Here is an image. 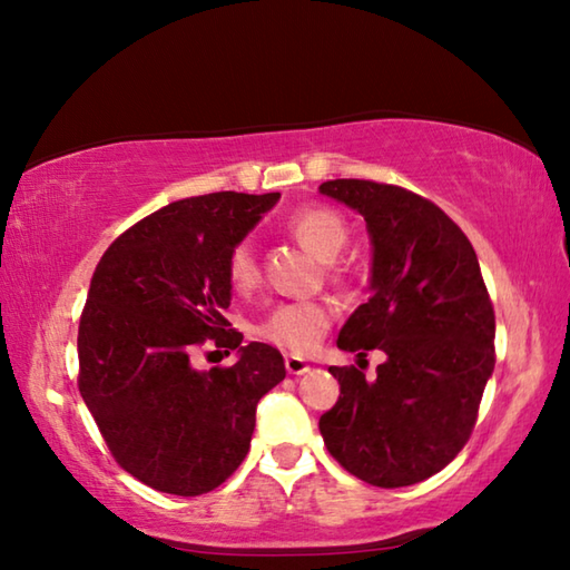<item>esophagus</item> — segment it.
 <instances>
[{
	"mask_svg": "<svg viewBox=\"0 0 570 570\" xmlns=\"http://www.w3.org/2000/svg\"><path fill=\"white\" fill-rule=\"evenodd\" d=\"M284 366H286L288 374H304V372H308V364H306V360H302V356H286Z\"/></svg>",
	"mask_w": 570,
	"mask_h": 570,
	"instance_id": "34e87169",
	"label": "esophagus"
}]
</instances>
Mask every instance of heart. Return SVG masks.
<instances>
[{
    "instance_id": "1",
    "label": "heart",
    "mask_w": 570,
    "mask_h": 570,
    "mask_svg": "<svg viewBox=\"0 0 570 570\" xmlns=\"http://www.w3.org/2000/svg\"><path fill=\"white\" fill-rule=\"evenodd\" d=\"M286 228L298 244L312 250L314 256H320L322 262H330L340 254L346 238H350L346 220L340 210L330 206L298 208L296 214L288 216ZM332 276L342 278L336 268H332ZM226 278L230 288L238 294L256 288L258 278H262V266H258L256 248L250 246V240H238V244L230 246L226 256ZM332 322L334 308L326 302H314V298H308V302H286L272 308V314L256 326V334L288 354H308L330 332Z\"/></svg>"
}]
</instances>
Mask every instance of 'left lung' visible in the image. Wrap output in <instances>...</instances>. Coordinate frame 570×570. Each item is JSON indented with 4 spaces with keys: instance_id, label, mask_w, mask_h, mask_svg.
<instances>
[{
    "instance_id": "obj_1",
    "label": "left lung",
    "mask_w": 570,
    "mask_h": 570,
    "mask_svg": "<svg viewBox=\"0 0 570 570\" xmlns=\"http://www.w3.org/2000/svg\"><path fill=\"white\" fill-rule=\"evenodd\" d=\"M320 190L360 210L374 246L372 296L336 346L387 354L374 380L330 366L340 400L320 420L324 445L370 485H414L455 460L475 430L495 366L493 302L475 248L432 200L360 178Z\"/></svg>"
}]
</instances>
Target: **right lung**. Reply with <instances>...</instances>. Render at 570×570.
I'll use <instances>...</instances> for the list:
<instances>
[{
    "mask_svg": "<svg viewBox=\"0 0 570 570\" xmlns=\"http://www.w3.org/2000/svg\"><path fill=\"white\" fill-rule=\"evenodd\" d=\"M282 193L183 198L112 240L95 266L77 332V387L115 462L170 495H204L250 448L256 404L286 377L278 350L240 346L224 316L226 256ZM206 341L239 362L198 373Z\"/></svg>",
    "mask_w": 570,
    "mask_h": 570,
    "instance_id": "1",
    "label": "right lung"
}]
</instances>
